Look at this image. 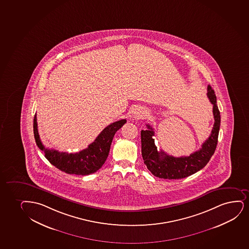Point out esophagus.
Instances as JSON below:
<instances>
[{
    "label": "esophagus",
    "instance_id": "34e87169",
    "mask_svg": "<svg viewBox=\"0 0 249 249\" xmlns=\"http://www.w3.org/2000/svg\"><path fill=\"white\" fill-rule=\"evenodd\" d=\"M144 111L142 110V109H135V111L133 112V117L137 118V119H139V118L144 117Z\"/></svg>",
    "mask_w": 249,
    "mask_h": 249
}]
</instances>
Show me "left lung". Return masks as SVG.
<instances>
[{
  "instance_id": "1",
  "label": "left lung",
  "mask_w": 249,
  "mask_h": 249,
  "mask_svg": "<svg viewBox=\"0 0 249 249\" xmlns=\"http://www.w3.org/2000/svg\"><path fill=\"white\" fill-rule=\"evenodd\" d=\"M207 96L213 105L214 126L211 135L203 143L200 150L190 156L175 158L168 155L163 151H158L153 138L154 128L147 124V130H142V156L147 169L154 176L168 179L185 178L203 169L211 160L217 145L221 116L216 105L215 91L210 85L207 86Z\"/></svg>"
}]
</instances>
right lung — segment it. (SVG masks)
Wrapping results in <instances>:
<instances>
[{"label":"right lung","mask_w":249,"mask_h":249,"mask_svg":"<svg viewBox=\"0 0 249 249\" xmlns=\"http://www.w3.org/2000/svg\"><path fill=\"white\" fill-rule=\"evenodd\" d=\"M126 123V119H122L111 123L102 130L95 138V141L87 148L79 153L68 154L58 152L55 149H49L43 146L37 131V117L34 118V133L37 147L44 152V156L51 164L70 175H87L96 172L102 168L111 148L114 135Z\"/></svg>","instance_id":"right-lung-1"}]
</instances>
